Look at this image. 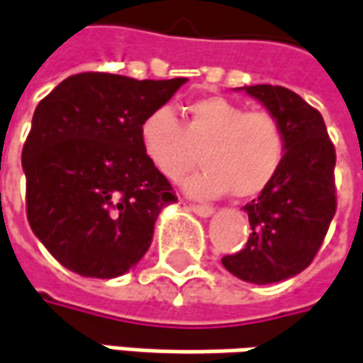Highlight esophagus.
<instances>
[{"label": "esophagus", "mask_w": 363, "mask_h": 363, "mask_svg": "<svg viewBox=\"0 0 363 363\" xmlns=\"http://www.w3.org/2000/svg\"><path fill=\"white\" fill-rule=\"evenodd\" d=\"M188 210H191L194 214H198V216H202V218H208L214 214V208L212 206H200V204H188Z\"/></svg>", "instance_id": "obj_1"}]
</instances>
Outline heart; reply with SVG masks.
I'll list each match as a JSON object with an SVG mask.
<instances>
[{"label": "heart", "instance_id": "1", "mask_svg": "<svg viewBox=\"0 0 363 363\" xmlns=\"http://www.w3.org/2000/svg\"><path fill=\"white\" fill-rule=\"evenodd\" d=\"M145 157L163 177L179 182L198 159L204 169L184 188L194 198L259 196L280 173L286 159L281 122L265 110L247 112L241 104L208 96L190 101L179 122L169 108H155L138 126Z\"/></svg>", "mask_w": 363, "mask_h": 363}]
</instances>
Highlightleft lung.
I'll list each match as a JSON object with an SVG mask.
<instances>
[{"instance_id": "8db88e82", "label": "left lung", "mask_w": 363, "mask_h": 363, "mask_svg": "<svg viewBox=\"0 0 363 363\" xmlns=\"http://www.w3.org/2000/svg\"><path fill=\"white\" fill-rule=\"evenodd\" d=\"M241 89L280 120L288 149L276 179L243 208L251 225L245 249L223 265L239 280L274 284L306 269L327 235L337 208L335 147L320 112L298 94L265 83Z\"/></svg>"}]
</instances>
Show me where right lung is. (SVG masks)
I'll list each match as a JSON object with an SVG mask.
<instances>
[{
	"label": "right lung",
	"instance_id": "add662e5",
	"mask_svg": "<svg viewBox=\"0 0 363 363\" xmlns=\"http://www.w3.org/2000/svg\"><path fill=\"white\" fill-rule=\"evenodd\" d=\"M186 82L79 73L36 106L22 151L28 223L63 267L110 280L151 247L159 212L177 198L138 126Z\"/></svg>",
	"mask_w": 363,
	"mask_h": 363
}]
</instances>
